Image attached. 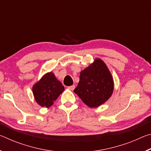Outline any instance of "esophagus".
<instances>
[{"mask_svg":"<svg viewBox=\"0 0 151 151\" xmlns=\"http://www.w3.org/2000/svg\"><path fill=\"white\" fill-rule=\"evenodd\" d=\"M68 88L69 89V90L71 91H73L74 89L75 88V85H72V86H68Z\"/></svg>","mask_w":151,"mask_h":151,"instance_id":"obj_1","label":"esophagus"}]
</instances>
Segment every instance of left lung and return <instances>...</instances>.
Listing matches in <instances>:
<instances>
[{
    "instance_id": "left-lung-1",
    "label": "left lung",
    "mask_w": 151,
    "mask_h": 151,
    "mask_svg": "<svg viewBox=\"0 0 151 151\" xmlns=\"http://www.w3.org/2000/svg\"><path fill=\"white\" fill-rule=\"evenodd\" d=\"M114 90V82L108 67L100 58L82 70L80 81L74 92L83 103L96 108L105 103Z\"/></svg>"
}]
</instances>
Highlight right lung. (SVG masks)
Masks as SVG:
<instances>
[{
    "label": "right lung",
    "mask_w": 151,
    "mask_h": 151,
    "mask_svg": "<svg viewBox=\"0 0 151 151\" xmlns=\"http://www.w3.org/2000/svg\"><path fill=\"white\" fill-rule=\"evenodd\" d=\"M64 91L65 87L52 72L45 74L32 86L36 102L40 106L46 108L52 106Z\"/></svg>",
    "instance_id": "right-lung-1"
}]
</instances>
